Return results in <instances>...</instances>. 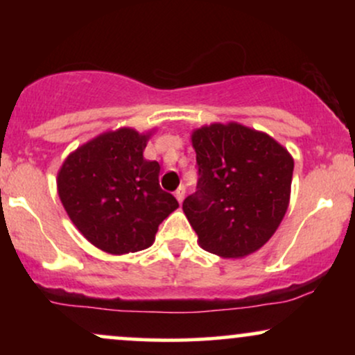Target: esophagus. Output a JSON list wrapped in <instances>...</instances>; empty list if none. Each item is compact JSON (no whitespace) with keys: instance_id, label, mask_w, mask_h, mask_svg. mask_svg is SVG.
Listing matches in <instances>:
<instances>
[{"instance_id":"esophagus-1","label":"esophagus","mask_w":355,"mask_h":355,"mask_svg":"<svg viewBox=\"0 0 355 355\" xmlns=\"http://www.w3.org/2000/svg\"><path fill=\"white\" fill-rule=\"evenodd\" d=\"M175 197H177L178 203H182L183 198H185V187H178L177 191H175Z\"/></svg>"}]
</instances>
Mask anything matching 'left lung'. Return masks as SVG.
<instances>
[{"label":"left lung","instance_id":"8db88e82","mask_svg":"<svg viewBox=\"0 0 355 355\" xmlns=\"http://www.w3.org/2000/svg\"><path fill=\"white\" fill-rule=\"evenodd\" d=\"M198 182L182 209L202 248L223 259L259 250L282 222L294 160L267 133L214 123L191 135Z\"/></svg>","mask_w":355,"mask_h":355}]
</instances>
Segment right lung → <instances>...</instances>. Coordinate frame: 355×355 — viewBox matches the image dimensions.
<instances>
[{
  "mask_svg": "<svg viewBox=\"0 0 355 355\" xmlns=\"http://www.w3.org/2000/svg\"><path fill=\"white\" fill-rule=\"evenodd\" d=\"M150 135L108 132L80 146L58 173V193L83 237L108 254L150 247L158 225L178 207L160 189L158 162L144 158Z\"/></svg>",
  "mask_w": 355,
  "mask_h": 355,
  "instance_id": "right-lung-1",
  "label": "right lung"
}]
</instances>
